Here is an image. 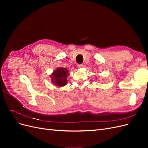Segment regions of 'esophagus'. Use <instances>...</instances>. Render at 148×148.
<instances>
[{"label":"esophagus","instance_id":"1","mask_svg":"<svg viewBox=\"0 0 148 148\" xmlns=\"http://www.w3.org/2000/svg\"><path fill=\"white\" fill-rule=\"evenodd\" d=\"M83 66V64H78V65H77V66L78 67V68H79V69H80V68H82Z\"/></svg>","mask_w":148,"mask_h":148}]
</instances>
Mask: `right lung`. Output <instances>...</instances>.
Listing matches in <instances>:
<instances>
[{
  "label": "right lung",
  "instance_id": "right-lung-1",
  "mask_svg": "<svg viewBox=\"0 0 148 148\" xmlns=\"http://www.w3.org/2000/svg\"><path fill=\"white\" fill-rule=\"evenodd\" d=\"M69 71L64 68H59L53 71L51 76L52 81L57 86H64L66 83Z\"/></svg>",
  "mask_w": 148,
  "mask_h": 148
}]
</instances>
